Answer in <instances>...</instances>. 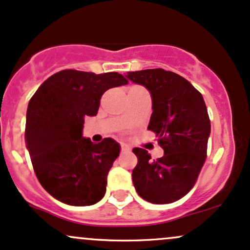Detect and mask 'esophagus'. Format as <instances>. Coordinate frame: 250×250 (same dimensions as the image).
I'll list each match as a JSON object with an SVG mask.
<instances>
[{
  "label": "esophagus",
  "instance_id": "34e87169",
  "mask_svg": "<svg viewBox=\"0 0 250 250\" xmlns=\"http://www.w3.org/2000/svg\"><path fill=\"white\" fill-rule=\"evenodd\" d=\"M120 146H122L123 152H130V151H131V147L128 146L127 144H125V143H123V144L120 145Z\"/></svg>",
  "mask_w": 250,
  "mask_h": 250
}]
</instances>
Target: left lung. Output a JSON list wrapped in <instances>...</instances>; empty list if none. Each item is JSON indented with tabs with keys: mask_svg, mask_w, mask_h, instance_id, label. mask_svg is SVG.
Segmentation results:
<instances>
[{
	"mask_svg": "<svg viewBox=\"0 0 250 250\" xmlns=\"http://www.w3.org/2000/svg\"><path fill=\"white\" fill-rule=\"evenodd\" d=\"M128 80L143 85L152 98L147 130L158 137L164 156L151 161L144 148L134 147L138 158L133 186L143 200L167 204L191 190L207 158L210 120L200 92L181 75L162 68L128 72Z\"/></svg>",
	"mask_w": 250,
	"mask_h": 250,
	"instance_id": "1",
	"label": "left lung"
}]
</instances>
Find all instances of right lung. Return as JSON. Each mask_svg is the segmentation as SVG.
I'll return each mask as SVG.
<instances>
[{
    "mask_svg": "<svg viewBox=\"0 0 250 250\" xmlns=\"http://www.w3.org/2000/svg\"><path fill=\"white\" fill-rule=\"evenodd\" d=\"M126 83L117 72L64 69L49 77L29 100L26 146L39 182L58 201L85 207L105 195L120 145L112 138L94 144L83 137V118L97 116L107 89Z\"/></svg>",
    "mask_w": 250,
    "mask_h": 250,
    "instance_id": "right-lung-1",
    "label": "right lung"
}]
</instances>
